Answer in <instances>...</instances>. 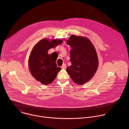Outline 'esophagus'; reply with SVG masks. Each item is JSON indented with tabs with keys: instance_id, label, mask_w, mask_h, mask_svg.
Returning a JSON list of instances; mask_svg holds the SVG:
<instances>
[{
	"instance_id": "34e87169",
	"label": "esophagus",
	"mask_w": 129,
	"mask_h": 129,
	"mask_svg": "<svg viewBox=\"0 0 129 129\" xmlns=\"http://www.w3.org/2000/svg\"><path fill=\"white\" fill-rule=\"evenodd\" d=\"M66 68V65L65 64H63L62 65V66H61V68L62 69H65Z\"/></svg>"
}]
</instances>
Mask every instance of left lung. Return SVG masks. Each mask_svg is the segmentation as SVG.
Segmentation results:
<instances>
[{"instance_id":"left-lung-1","label":"left lung","mask_w":129,"mask_h":129,"mask_svg":"<svg viewBox=\"0 0 129 129\" xmlns=\"http://www.w3.org/2000/svg\"><path fill=\"white\" fill-rule=\"evenodd\" d=\"M67 44L72 48L71 65L66 71L75 83L83 85L92 78L97 71L99 59L96 49L88 38L80 36L71 35Z\"/></svg>"}]
</instances>
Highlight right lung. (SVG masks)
I'll return each instance as SVG.
<instances>
[{"mask_svg": "<svg viewBox=\"0 0 129 129\" xmlns=\"http://www.w3.org/2000/svg\"><path fill=\"white\" fill-rule=\"evenodd\" d=\"M63 41V39L44 38L34 46L30 53L28 61L29 71L37 81L43 85L51 83L61 70L55 62L57 58L52 56V53L48 54V51Z\"/></svg>", "mask_w": 129, "mask_h": 129, "instance_id": "add662e5", "label": "right lung"}]
</instances>
